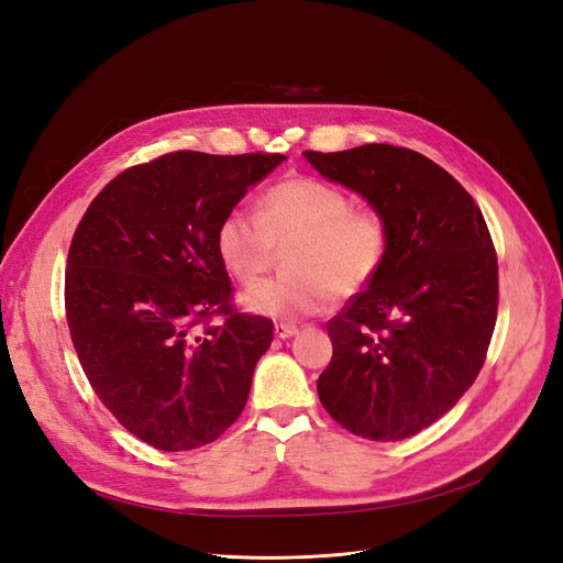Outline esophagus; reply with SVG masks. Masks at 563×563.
Wrapping results in <instances>:
<instances>
[{
	"instance_id": "1",
	"label": "esophagus",
	"mask_w": 563,
	"mask_h": 563,
	"mask_svg": "<svg viewBox=\"0 0 563 563\" xmlns=\"http://www.w3.org/2000/svg\"><path fill=\"white\" fill-rule=\"evenodd\" d=\"M274 331H276L278 339H289V336L299 334V327L297 324H289V322H278Z\"/></svg>"
}]
</instances>
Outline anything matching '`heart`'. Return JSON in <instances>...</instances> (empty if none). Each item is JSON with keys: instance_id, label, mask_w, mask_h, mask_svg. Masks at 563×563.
<instances>
[{"instance_id": "heart-1", "label": "heart", "mask_w": 563, "mask_h": 563, "mask_svg": "<svg viewBox=\"0 0 563 563\" xmlns=\"http://www.w3.org/2000/svg\"><path fill=\"white\" fill-rule=\"evenodd\" d=\"M391 245L389 224L376 208H352L341 187L318 178H289L262 197L257 216L232 211L216 232L227 274L243 285L260 280L278 250H289V276L271 278L241 295L247 313L301 318L352 297L378 278Z\"/></svg>"}]
</instances>
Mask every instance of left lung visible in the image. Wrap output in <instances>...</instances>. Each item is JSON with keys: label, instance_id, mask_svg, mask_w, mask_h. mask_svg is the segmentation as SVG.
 Here are the masks:
<instances>
[{"label": "left lung", "instance_id": "obj_1", "mask_svg": "<svg viewBox=\"0 0 563 563\" xmlns=\"http://www.w3.org/2000/svg\"><path fill=\"white\" fill-rule=\"evenodd\" d=\"M303 155L380 211L391 234L378 278L327 322L334 355L320 401L362 439H410L441 420L485 364L498 308L487 222L443 166L410 148Z\"/></svg>", "mask_w": 563, "mask_h": 563}]
</instances>
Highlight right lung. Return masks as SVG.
I'll return each mask as SVG.
<instances>
[{"instance_id": "add662e5", "label": "right lung", "mask_w": 563, "mask_h": 563, "mask_svg": "<svg viewBox=\"0 0 563 563\" xmlns=\"http://www.w3.org/2000/svg\"><path fill=\"white\" fill-rule=\"evenodd\" d=\"M283 159L166 153L115 176L78 222L65 276L69 334L99 401L139 441L197 450L241 415L274 322L234 308L216 232Z\"/></svg>"}]
</instances>
